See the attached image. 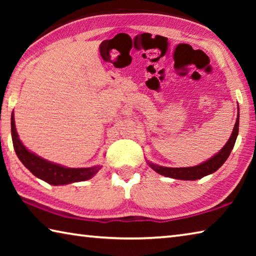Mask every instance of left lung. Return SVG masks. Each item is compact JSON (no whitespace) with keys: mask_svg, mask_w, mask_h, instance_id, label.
<instances>
[{"mask_svg":"<svg viewBox=\"0 0 256 256\" xmlns=\"http://www.w3.org/2000/svg\"><path fill=\"white\" fill-rule=\"evenodd\" d=\"M238 128H240V110H238V115H237L235 126H234L232 133L230 138H229V140L227 141V144H224V148L220 150L218 154H216L214 157L210 158L209 160H206L204 162L198 164V166L172 168V167L158 166V164L149 162H148V164L154 172H157L158 174L164 175L166 177H170V178L182 180H200L202 177L210 175L216 170H218L219 168L222 166L224 162H226L227 158L229 157V154L232 152L234 146H235L236 138L238 136Z\"/></svg>","mask_w":256,"mask_h":256,"instance_id":"1","label":"left lung"}]
</instances>
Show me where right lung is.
I'll list each match as a JSON object with an SVG mask.
<instances>
[{"instance_id":"obj_1","label":"right lung","mask_w":256,"mask_h":256,"mask_svg":"<svg viewBox=\"0 0 256 256\" xmlns=\"http://www.w3.org/2000/svg\"><path fill=\"white\" fill-rule=\"evenodd\" d=\"M11 134L12 142H14V151L20 162L24 164L26 168L32 174L45 180L46 183L52 185H66L76 182H82L90 180L96 175L102 166H94L89 168H68L60 166L58 164L50 162L48 160L42 159L40 156L34 154L29 151L20 141L18 133L16 130L14 112L11 115Z\"/></svg>"}]
</instances>
